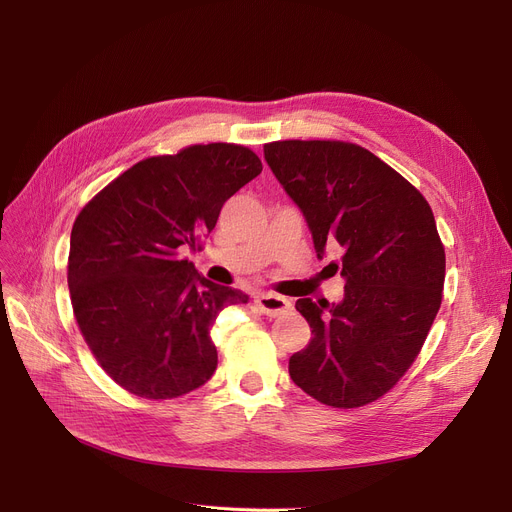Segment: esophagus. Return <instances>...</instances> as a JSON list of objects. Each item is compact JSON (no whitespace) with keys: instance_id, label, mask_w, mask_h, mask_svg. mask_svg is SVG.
<instances>
[{"instance_id":"obj_1","label":"esophagus","mask_w":512,"mask_h":512,"mask_svg":"<svg viewBox=\"0 0 512 512\" xmlns=\"http://www.w3.org/2000/svg\"><path fill=\"white\" fill-rule=\"evenodd\" d=\"M255 303H257V307H259L265 315H270V317L284 315L286 311L292 309V303H290L286 297H280V294H274V292L257 294Z\"/></svg>"}]
</instances>
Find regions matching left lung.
<instances>
[{
    "mask_svg": "<svg viewBox=\"0 0 512 512\" xmlns=\"http://www.w3.org/2000/svg\"><path fill=\"white\" fill-rule=\"evenodd\" d=\"M309 224L317 257L346 280L344 299H299L311 342L288 361L292 382L334 409L382 398L417 359L442 305L446 255L429 203L371 151L344 141L263 145Z\"/></svg>",
    "mask_w": 512,
    "mask_h": 512,
    "instance_id": "obj_1",
    "label": "left lung"
}]
</instances>
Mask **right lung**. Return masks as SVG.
I'll return each mask as SVG.
<instances>
[{
	"mask_svg": "<svg viewBox=\"0 0 512 512\" xmlns=\"http://www.w3.org/2000/svg\"><path fill=\"white\" fill-rule=\"evenodd\" d=\"M263 170L234 143L147 157L76 215L68 288L93 357L134 396L178 398L218 367L209 330L247 294L201 278L186 251L201 249L224 203Z\"/></svg>",
	"mask_w": 512,
	"mask_h": 512,
	"instance_id": "obj_1",
	"label": "right lung"
}]
</instances>
